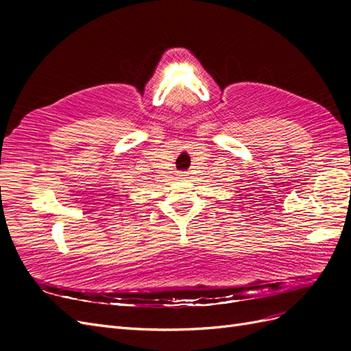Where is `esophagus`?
<instances>
[{"mask_svg": "<svg viewBox=\"0 0 351 351\" xmlns=\"http://www.w3.org/2000/svg\"><path fill=\"white\" fill-rule=\"evenodd\" d=\"M187 176H189V173H186V171H184V173H178V178H180V180H186Z\"/></svg>", "mask_w": 351, "mask_h": 351, "instance_id": "esophagus-1", "label": "esophagus"}]
</instances>
